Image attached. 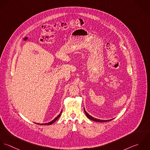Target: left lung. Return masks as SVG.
I'll return each mask as SVG.
<instances>
[{"instance_id": "obj_1", "label": "left lung", "mask_w": 150, "mask_h": 150, "mask_svg": "<svg viewBox=\"0 0 150 150\" xmlns=\"http://www.w3.org/2000/svg\"><path fill=\"white\" fill-rule=\"evenodd\" d=\"M84 111H85V114H86V116H87V117L89 118V119H90V120H93V121H95V122H108V121H110V120H113V119H111V120H98V119H96V118H94V117H91V115H90L86 111V110H85V108H84Z\"/></svg>"}]
</instances>
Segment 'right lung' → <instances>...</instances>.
Instances as JSON below:
<instances>
[{"mask_svg":"<svg viewBox=\"0 0 150 150\" xmlns=\"http://www.w3.org/2000/svg\"><path fill=\"white\" fill-rule=\"evenodd\" d=\"M62 113V111L60 112V114L56 117V118H55L54 120H52L51 122H48V123H42V124H39V123H37V124H39V125H52V123H53L54 122H56L57 120L59 119V118L60 117V115H61V114Z\"/></svg>","mask_w":150,"mask_h":150,"instance_id":"1","label":"right lung"}]
</instances>
